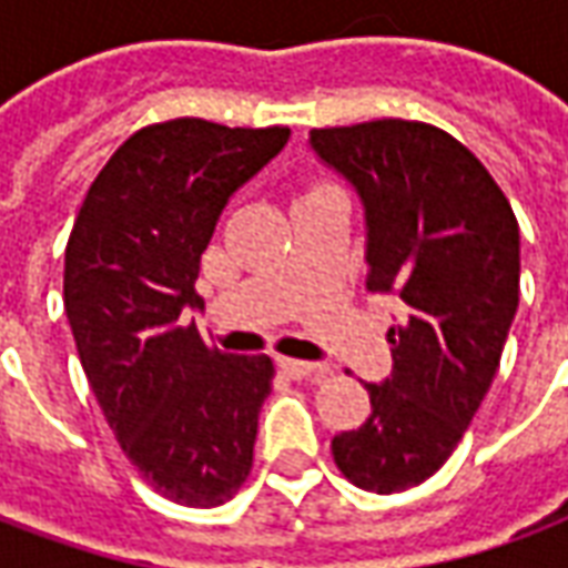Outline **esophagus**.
Listing matches in <instances>:
<instances>
[{
	"label": "esophagus",
	"mask_w": 568,
	"mask_h": 568,
	"mask_svg": "<svg viewBox=\"0 0 568 568\" xmlns=\"http://www.w3.org/2000/svg\"><path fill=\"white\" fill-rule=\"evenodd\" d=\"M280 368L295 377V381H304V377H313V374H325V365H316V362H301V358H280Z\"/></svg>",
	"instance_id": "34e87169"
}]
</instances>
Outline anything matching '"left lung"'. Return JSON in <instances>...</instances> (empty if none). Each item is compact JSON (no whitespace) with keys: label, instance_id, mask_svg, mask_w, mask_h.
<instances>
[{"label":"left lung","instance_id":"1","mask_svg":"<svg viewBox=\"0 0 568 568\" xmlns=\"http://www.w3.org/2000/svg\"><path fill=\"white\" fill-rule=\"evenodd\" d=\"M310 149L365 206V288L398 297L393 374L365 386L371 417L334 435V463L356 487L402 493L447 463L499 371L520 227L487 166L423 121L313 130Z\"/></svg>","mask_w":568,"mask_h":568}]
</instances>
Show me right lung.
Segmentation results:
<instances>
[{
    "mask_svg": "<svg viewBox=\"0 0 568 568\" xmlns=\"http://www.w3.org/2000/svg\"><path fill=\"white\" fill-rule=\"evenodd\" d=\"M288 128L175 118L133 133L93 179L67 246L63 304L105 423L151 487L215 508L252 468L267 356L210 349L187 313L219 215Z\"/></svg>",
    "mask_w": 568,
    "mask_h": 568,
    "instance_id": "right-lung-1",
    "label": "right lung"
}]
</instances>
